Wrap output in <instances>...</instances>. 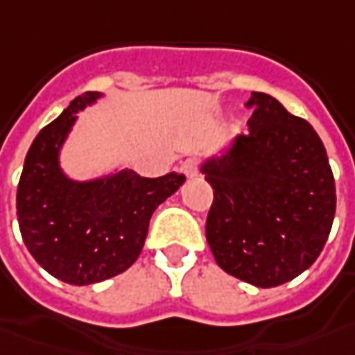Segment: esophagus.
Listing matches in <instances>:
<instances>
[{
    "mask_svg": "<svg viewBox=\"0 0 355 355\" xmlns=\"http://www.w3.org/2000/svg\"><path fill=\"white\" fill-rule=\"evenodd\" d=\"M182 172L185 173L187 178H195V175L199 173V166H197V160H193V158L185 160V162L182 164Z\"/></svg>",
    "mask_w": 355,
    "mask_h": 355,
    "instance_id": "esophagus-1",
    "label": "esophagus"
}]
</instances>
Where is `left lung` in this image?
<instances>
[{
    "label": "left lung",
    "mask_w": 355,
    "mask_h": 355,
    "mask_svg": "<svg viewBox=\"0 0 355 355\" xmlns=\"http://www.w3.org/2000/svg\"><path fill=\"white\" fill-rule=\"evenodd\" d=\"M239 135L201 172L214 199L207 241L222 270L272 288L302 275L331 234L336 187L322 141L305 119L263 92L248 100Z\"/></svg>",
    "instance_id": "1"
}]
</instances>
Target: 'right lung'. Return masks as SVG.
<instances>
[{"instance_id": "1", "label": "right lung", "mask_w": 355, "mask_h": 355, "mask_svg": "<svg viewBox=\"0 0 355 355\" xmlns=\"http://www.w3.org/2000/svg\"><path fill=\"white\" fill-rule=\"evenodd\" d=\"M100 98L85 92L36 135L17 187V218L36 263L67 284L102 282L141 255L156 207L178 191L183 173L141 178L121 170L94 182H73L60 168V148L77 112Z\"/></svg>"}]
</instances>
